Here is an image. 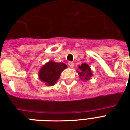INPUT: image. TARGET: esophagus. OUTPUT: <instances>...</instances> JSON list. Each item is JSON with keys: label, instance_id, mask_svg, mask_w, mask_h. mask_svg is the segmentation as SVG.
Masks as SVG:
<instances>
[{"label": "esophagus", "instance_id": "esophagus-1", "mask_svg": "<svg viewBox=\"0 0 130 130\" xmlns=\"http://www.w3.org/2000/svg\"><path fill=\"white\" fill-rule=\"evenodd\" d=\"M68 65H69V66L70 67H73V66H74V63H73V62H71V61H70V62L68 63Z\"/></svg>", "mask_w": 130, "mask_h": 130}]
</instances>
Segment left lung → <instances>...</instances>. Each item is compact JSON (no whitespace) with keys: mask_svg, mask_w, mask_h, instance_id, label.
I'll return each mask as SVG.
<instances>
[{"mask_svg":"<svg viewBox=\"0 0 130 130\" xmlns=\"http://www.w3.org/2000/svg\"><path fill=\"white\" fill-rule=\"evenodd\" d=\"M78 69H79V70L77 71V72L78 73V75H79L80 79L84 80V81H87V80L90 79L93 74L90 67L88 64L82 63L81 65L78 66Z\"/></svg>","mask_w":130,"mask_h":130,"instance_id":"8db88e82","label":"left lung"}]
</instances>
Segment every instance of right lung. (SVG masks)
I'll return each instance as SVG.
<instances>
[{"mask_svg":"<svg viewBox=\"0 0 130 130\" xmlns=\"http://www.w3.org/2000/svg\"><path fill=\"white\" fill-rule=\"evenodd\" d=\"M67 65L63 63H57L53 61H49L40 68L38 72V77L40 81L43 82L46 86L55 85L60 77L61 73Z\"/></svg>","mask_w":130,"mask_h":130,"instance_id":"1","label":"right lung"}]
</instances>
